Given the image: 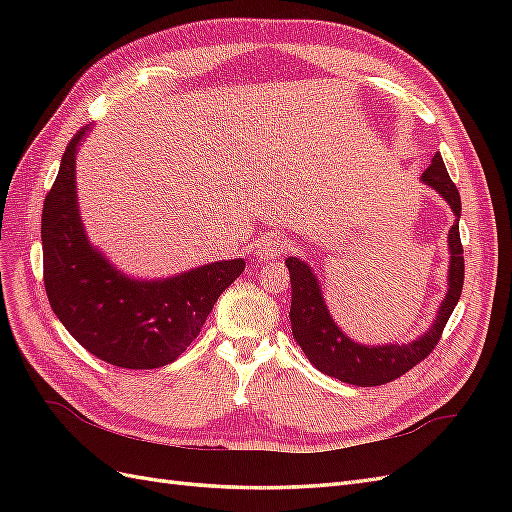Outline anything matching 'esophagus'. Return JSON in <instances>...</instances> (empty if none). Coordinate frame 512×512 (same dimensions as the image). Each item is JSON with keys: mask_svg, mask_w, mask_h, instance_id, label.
<instances>
[{"mask_svg": "<svg viewBox=\"0 0 512 512\" xmlns=\"http://www.w3.org/2000/svg\"><path fill=\"white\" fill-rule=\"evenodd\" d=\"M288 250V241L284 237H277V235H269V237H262L258 247H256V256L258 258H277L280 254H284Z\"/></svg>", "mask_w": 512, "mask_h": 512, "instance_id": "obj_1", "label": "esophagus"}]
</instances>
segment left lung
<instances>
[{"mask_svg": "<svg viewBox=\"0 0 512 512\" xmlns=\"http://www.w3.org/2000/svg\"><path fill=\"white\" fill-rule=\"evenodd\" d=\"M421 181L436 190L451 205L455 213V224L448 230L451 260H448L446 297L429 331L416 337L414 342L384 346L356 344L335 324L327 303H324V294L312 267L297 256L286 258L292 288V335L305 352L309 363L322 371V374L354 386H380L404 376L414 365L427 359L429 352L440 342L442 331L453 314L463 288V247L459 239L461 198L455 183L448 177L440 153L433 156L429 168L421 175Z\"/></svg>", "mask_w": 512, "mask_h": 512, "instance_id": "obj_1", "label": "left lung"}]
</instances>
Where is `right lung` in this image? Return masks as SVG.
I'll use <instances>...</instances> for the list:
<instances>
[{
  "label": "right lung",
  "instance_id": "1",
  "mask_svg": "<svg viewBox=\"0 0 512 512\" xmlns=\"http://www.w3.org/2000/svg\"><path fill=\"white\" fill-rule=\"evenodd\" d=\"M81 128L61 156L42 207L44 288L55 316L85 350L126 369H156L179 359L237 280L245 260H220L164 280L121 273L87 239L76 198Z\"/></svg>",
  "mask_w": 512,
  "mask_h": 512
}]
</instances>
